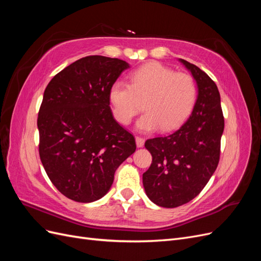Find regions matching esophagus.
<instances>
[{
  "label": "esophagus",
  "mask_w": 261,
  "mask_h": 261,
  "mask_svg": "<svg viewBox=\"0 0 261 261\" xmlns=\"http://www.w3.org/2000/svg\"><path fill=\"white\" fill-rule=\"evenodd\" d=\"M144 145H145V139L141 137H136V146L138 148H141Z\"/></svg>",
  "instance_id": "34e87169"
}]
</instances>
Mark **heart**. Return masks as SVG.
<instances>
[{"instance_id":"obj_1","label":"heart","mask_w":261,"mask_h":261,"mask_svg":"<svg viewBox=\"0 0 261 261\" xmlns=\"http://www.w3.org/2000/svg\"><path fill=\"white\" fill-rule=\"evenodd\" d=\"M130 85L118 80L109 91L110 103L116 120L127 125L145 101L146 113L136 123L139 132L150 133L162 127L177 128L192 113L197 100V85L186 73L151 62L129 76Z\"/></svg>"}]
</instances>
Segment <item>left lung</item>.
<instances>
[{
  "instance_id": "1",
  "label": "left lung",
  "mask_w": 261,
  "mask_h": 261,
  "mask_svg": "<svg viewBox=\"0 0 261 261\" xmlns=\"http://www.w3.org/2000/svg\"><path fill=\"white\" fill-rule=\"evenodd\" d=\"M197 85L193 112L180 127L165 137L148 139L152 163L143 174L146 195L153 203L175 208L193 200L215 173L224 129L218 87L199 67L178 59Z\"/></svg>"
}]
</instances>
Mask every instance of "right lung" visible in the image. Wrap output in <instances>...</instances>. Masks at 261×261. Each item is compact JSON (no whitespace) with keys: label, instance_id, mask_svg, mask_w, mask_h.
Instances as JSON below:
<instances>
[{"label":"right lung","instance_id":"obj_1","mask_svg":"<svg viewBox=\"0 0 261 261\" xmlns=\"http://www.w3.org/2000/svg\"><path fill=\"white\" fill-rule=\"evenodd\" d=\"M129 64L91 55L55 75L38 114L39 154L52 184L67 198L92 202L111 188L117 168L136 150L113 117L111 86Z\"/></svg>","mask_w":261,"mask_h":261}]
</instances>
